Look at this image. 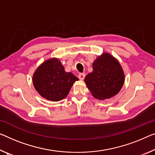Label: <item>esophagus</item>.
<instances>
[{"label":"esophagus","mask_w":155,"mask_h":155,"mask_svg":"<svg viewBox=\"0 0 155 155\" xmlns=\"http://www.w3.org/2000/svg\"><path fill=\"white\" fill-rule=\"evenodd\" d=\"M78 78H79L80 80H83L85 78V74H84V73H80L79 75H78Z\"/></svg>","instance_id":"esophagus-1"}]
</instances>
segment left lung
<instances>
[{"label": "left lung", "mask_w": 155, "mask_h": 155, "mask_svg": "<svg viewBox=\"0 0 155 155\" xmlns=\"http://www.w3.org/2000/svg\"><path fill=\"white\" fill-rule=\"evenodd\" d=\"M125 81L120 64L108 53H103L93 63V72L84 82L93 96L99 100L108 99L120 91Z\"/></svg>", "instance_id": "left-lung-1"}]
</instances>
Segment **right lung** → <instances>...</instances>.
Returning <instances> with one entry per match:
<instances>
[{"label":"right lung","instance_id":"right-lung-1","mask_svg":"<svg viewBox=\"0 0 155 155\" xmlns=\"http://www.w3.org/2000/svg\"><path fill=\"white\" fill-rule=\"evenodd\" d=\"M78 78L64 71L59 59L53 58L43 63L33 75L35 89L41 96L52 101H59L67 96Z\"/></svg>","mask_w":155,"mask_h":155}]
</instances>
